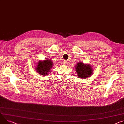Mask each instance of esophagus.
Listing matches in <instances>:
<instances>
[{"label": "esophagus", "instance_id": "1", "mask_svg": "<svg viewBox=\"0 0 124 124\" xmlns=\"http://www.w3.org/2000/svg\"><path fill=\"white\" fill-rule=\"evenodd\" d=\"M67 64V62L66 61H63V65H66Z\"/></svg>", "mask_w": 124, "mask_h": 124}]
</instances>
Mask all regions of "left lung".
I'll list each match as a JSON object with an SVG mask.
<instances>
[{"mask_svg": "<svg viewBox=\"0 0 124 124\" xmlns=\"http://www.w3.org/2000/svg\"><path fill=\"white\" fill-rule=\"evenodd\" d=\"M75 69L78 78H87L91 77L93 73V68L91 64H85L82 62L77 63Z\"/></svg>", "mask_w": 124, "mask_h": 124, "instance_id": "obj_1", "label": "left lung"}]
</instances>
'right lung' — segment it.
<instances>
[{
    "label": "right lung",
    "mask_w": 124,
    "mask_h": 124,
    "mask_svg": "<svg viewBox=\"0 0 124 124\" xmlns=\"http://www.w3.org/2000/svg\"><path fill=\"white\" fill-rule=\"evenodd\" d=\"M53 66V62L51 59L39 60L35 69L37 72L40 75L46 76L49 75Z\"/></svg>",
    "instance_id": "add662e5"
}]
</instances>
